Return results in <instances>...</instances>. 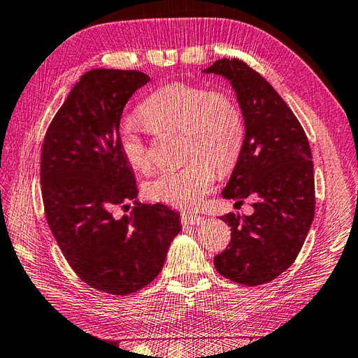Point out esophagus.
<instances>
[{"instance_id": "esophagus-1", "label": "esophagus", "mask_w": 358, "mask_h": 358, "mask_svg": "<svg viewBox=\"0 0 358 358\" xmlns=\"http://www.w3.org/2000/svg\"><path fill=\"white\" fill-rule=\"evenodd\" d=\"M203 216L196 215V213H182L180 215V221L182 224H188V225H200L203 224Z\"/></svg>"}]
</instances>
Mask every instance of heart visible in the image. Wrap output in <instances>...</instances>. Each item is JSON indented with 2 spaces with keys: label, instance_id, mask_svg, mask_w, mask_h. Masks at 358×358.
Returning <instances> with one entry per match:
<instances>
[{
  "label": "heart",
  "instance_id": "b5f03b06",
  "mask_svg": "<svg viewBox=\"0 0 358 358\" xmlns=\"http://www.w3.org/2000/svg\"><path fill=\"white\" fill-rule=\"evenodd\" d=\"M140 122L152 134L180 133V152L187 164L162 171L145 182V196L179 209H194L212 189L216 171L230 170L241 157L245 142V119L231 95L204 86L175 82L159 86L137 110ZM117 148L134 171L150 167L149 148L140 128L122 124Z\"/></svg>",
  "mask_w": 358,
  "mask_h": 358
}]
</instances>
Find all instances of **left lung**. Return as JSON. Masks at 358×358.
Here are the masks:
<instances>
[{
	"label": "left lung",
	"instance_id": "8db88e82",
	"mask_svg": "<svg viewBox=\"0 0 358 358\" xmlns=\"http://www.w3.org/2000/svg\"><path fill=\"white\" fill-rule=\"evenodd\" d=\"M204 73L231 82L245 119V142L222 197L252 215L227 213L231 241L213 258L218 273L243 285L273 280L296 262L315 215V180L305 129L262 74L237 58L215 61Z\"/></svg>",
	"mask_w": 358,
	"mask_h": 358
}]
</instances>
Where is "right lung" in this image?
<instances>
[{"instance_id": "right-lung-1", "label": "right lung", "mask_w": 358, "mask_h": 358, "mask_svg": "<svg viewBox=\"0 0 358 358\" xmlns=\"http://www.w3.org/2000/svg\"><path fill=\"white\" fill-rule=\"evenodd\" d=\"M149 79L137 70L85 73L53 116L41 148L50 231L83 282L115 296L152 282L180 231L178 212L137 203L133 169L117 148L124 107ZM131 201L130 215L115 219L113 209Z\"/></svg>"}]
</instances>
